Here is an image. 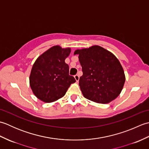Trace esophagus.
<instances>
[{
    "label": "esophagus",
    "mask_w": 149,
    "mask_h": 149,
    "mask_svg": "<svg viewBox=\"0 0 149 149\" xmlns=\"http://www.w3.org/2000/svg\"><path fill=\"white\" fill-rule=\"evenodd\" d=\"M74 77H75V80H76V81H77V82H78V81H79V75L78 74L75 75H74Z\"/></svg>",
    "instance_id": "esophagus-1"
}]
</instances>
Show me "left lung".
Masks as SVG:
<instances>
[{"label":"left lung","instance_id":"obj_1","mask_svg":"<svg viewBox=\"0 0 149 149\" xmlns=\"http://www.w3.org/2000/svg\"><path fill=\"white\" fill-rule=\"evenodd\" d=\"M83 74L79 86L84 97L95 102L107 104L119 95L124 84V72L118 59L100 46L77 50Z\"/></svg>","mask_w":149,"mask_h":149}]
</instances>
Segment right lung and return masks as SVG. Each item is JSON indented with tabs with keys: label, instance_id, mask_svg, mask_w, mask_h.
Returning a JSON list of instances; mask_svg holds the SVG:
<instances>
[{
	"label": "right lung",
	"instance_id": "right-lung-1",
	"mask_svg": "<svg viewBox=\"0 0 149 149\" xmlns=\"http://www.w3.org/2000/svg\"><path fill=\"white\" fill-rule=\"evenodd\" d=\"M70 49L54 46L36 59L31 70L30 86L36 97L45 102H52L65 95L70 84L75 82L69 75L65 60Z\"/></svg>",
	"mask_w": 149,
	"mask_h": 149
}]
</instances>
